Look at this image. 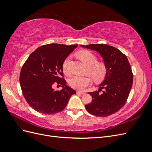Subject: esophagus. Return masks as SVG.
Here are the masks:
<instances>
[{"label": "esophagus", "instance_id": "34e87169", "mask_svg": "<svg viewBox=\"0 0 152 152\" xmlns=\"http://www.w3.org/2000/svg\"><path fill=\"white\" fill-rule=\"evenodd\" d=\"M77 93L78 94H85L84 92H83V91H77Z\"/></svg>", "mask_w": 152, "mask_h": 152}]
</instances>
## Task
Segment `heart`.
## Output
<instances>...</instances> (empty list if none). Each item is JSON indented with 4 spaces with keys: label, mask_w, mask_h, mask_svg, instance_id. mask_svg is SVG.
<instances>
[{
    "label": "heart",
    "mask_w": 152,
    "mask_h": 152,
    "mask_svg": "<svg viewBox=\"0 0 152 152\" xmlns=\"http://www.w3.org/2000/svg\"><path fill=\"white\" fill-rule=\"evenodd\" d=\"M79 57L87 66H89L88 71L90 75L96 81L103 80L107 75V68L106 65L102 63H97V57L88 50H83L78 54ZM70 58L68 57L63 63V70L66 75L70 73ZM91 82L90 77L85 76L74 75L69 80L70 86L73 89L77 90H83L88 86Z\"/></svg>",
    "instance_id": "b5f03b06"
}]
</instances>
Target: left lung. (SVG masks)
<instances>
[{"mask_svg":"<svg viewBox=\"0 0 152 152\" xmlns=\"http://www.w3.org/2000/svg\"><path fill=\"white\" fill-rule=\"evenodd\" d=\"M80 46L99 53L107 68L99 90L88 93L93 100L85 106L86 110L97 117L111 115L124 107L132 88L133 74L127 58L118 49L107 44Z\"/></svg>","mask_w":152,"mask_h":152,"instance_id":"obj_1","label":"left lung"}]
</instances>
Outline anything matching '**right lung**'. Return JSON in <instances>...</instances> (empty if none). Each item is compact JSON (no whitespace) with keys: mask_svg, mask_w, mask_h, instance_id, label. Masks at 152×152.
Listing matches in <instances>:
<instances>
[{"mask_svg":"<svg viewBox=\"0 0 152 152\" xmlns=\"http://www.w3.org/2000/svg\"><path fill=\"white\" fill-rule=\"evenodd\" d=\"M77 44H50L32 53L23 65L20 75L23 95L30 107L44 114H54L65 108L76 91L68 87L63 77V63ZM60 83L63 89L55 91L52 86Z\"/></svg>","mask_w":152,"mask_h":152,"instance_id":"1","label":"right lung"}]
</instances>
